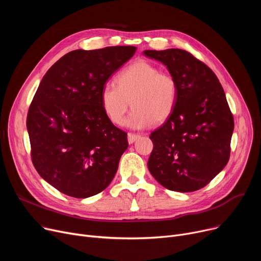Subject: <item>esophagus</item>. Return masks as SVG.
Listing matches in <instances>:
<instances>
[{
    "instance_id": "1",
    "label": "esophagus",
    "mask_w": 261,
    "mask_h": 261,
    "mask_svg": "<svg viewBox=\"0 0 261 261\" xmlns=\"http://www.w3.org/2000/svg\"><path fill=\"white\" fill-rule=\"evenodd\" d=\"M141 135L140 134H135V133H128V143L133 144L136 140L140 139Z\"/></svg>"
}]
</instances>
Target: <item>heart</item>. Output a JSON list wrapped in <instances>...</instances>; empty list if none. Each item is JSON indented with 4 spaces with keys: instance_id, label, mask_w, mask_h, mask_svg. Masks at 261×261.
I'll use <instances>...</instances> for the list:
<instances>
[{
    "instance_id": "obj_1",
    "label": "heart",
    "mask_w": 261,
    "mask_h": 261,
    "mask_svg": "<svg viewBox=\"0 0 261 261\" xmlns=\"http://www.w3.org/2000/svg\"><path fill=\"white\" fill-rule=\"evenodd\" d=\"M116 84L108 81L100 91L101 108L108 119L120 125L128 109L133 107L125 125L146 128L167 120L179 96L176 79L146 60H138L118 73Z\"/></svg>"
}]
</instances>
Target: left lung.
<instances>
[{"label":"left lung","instance_id":"1","mask_svg":"<svg viewBox=\"0 0 261 261\" xmlns=\"http://www.w3.org/2000/svg\"><path fill=\"white\" fill-rule=\"evenodd\" d=\"M176 79L179 96L170 117L150 134L148 169L165 188L191 193L206 186L227 164L234 117L211 68L190 53L145 50Z\"/></svg>","mask_w":261,"mask_h":261}]
</instances>
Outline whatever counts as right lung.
Here are the masks:
<instances>
[{"mask_svg":"<svg viewBox=\"0 0 261 261\" xmlns=\"http://www.w3.org/2000/svg\"><path fill=\"white\" fill-rule=\"evenodd\" d=\"M136 51L108 46L67 53L41 80L27 113L31 155L41 177L73 198L97 195L111 183L127 133L108 119L102 86Z\"/></svg>","mask_w":261,"mask_h":261,"instance_id":"right-lung-1","label":"right lung"}]
</instances>
